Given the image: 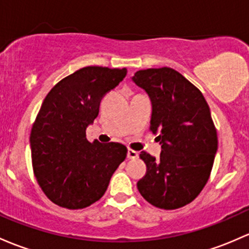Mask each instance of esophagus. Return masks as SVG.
<instances>
[{
    "instance_id": "34e87169",
    "label": "esophagus",
    "mask_w": 249,
    "mask_h": 249,
    "mask_svg": "<svg viewBox=\"0 0 249 249\" xmlns=\"http://www.w3.org/2000/svg\"><path fill=\"white\" fill-rule=\"evenodd\" d=\"M137 158H138L137 151L132 150V149H129V150H127V159L133 160V159H137Z\"/></svg>"
}]
</instances>
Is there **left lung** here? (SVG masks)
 <instances>
[{
  "instance_id": "1",
  "label": "left lung",
  "mask_w": 249,
  "mask_h": 249,
  "mask_svg": "<svg viewBox=\"0 0 249 249\" xmlns=\"http://www.w3.org/2000/svg\"><path fill=\"white\" fill-rule=\"evenodd\" d=\"M131 80L150 99V131L161 144L158 160L141 153L146 173L137 182L138 191L156 208H181L208 182L218 148L209 105L201 91L172 68L140 70Z\"/></svg>"
}]
</instances>
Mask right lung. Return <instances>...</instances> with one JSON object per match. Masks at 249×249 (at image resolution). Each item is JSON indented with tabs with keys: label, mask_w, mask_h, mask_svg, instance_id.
I'll return each instance as SVG.
<instances>
[{
	"label": "right lung",
	"mask_w": 249,
	"mask_h": 249,
	"mask_svg": "<svg viewBox=\"0 0 249 249\" xmlns=\"http://www.w3.org/2000/svg\"><path fill=\"white\" fill-rule=\"evenodd\" d=\"M126 74V68H82L59 81L44 99L30 145L38 184L57 205L76 210L95 203L126 158L125 145L90 143L86 136L103 96Z\"/></svg>",
	"instance_id": "add662e5"
}]
</instances>
